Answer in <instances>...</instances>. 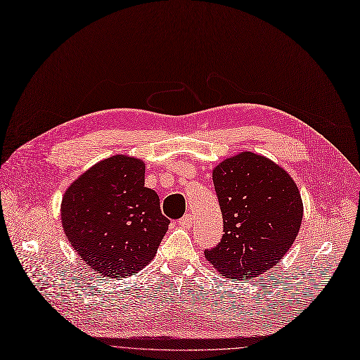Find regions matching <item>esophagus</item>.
Returning a JSON list of instances; mask_svg holds the SVG:
<instances>
[{"label": "esophagus", "instance_id": "34e87169", "mask_svg": "<svg viewBox=\"0 0 360 360\" xmlns=\"http://www.w3.org/2000/svg\"><path fill=\"white\" fill-rule=\"evenodd\" d=\"M178 224H179V227H182V229H191L193 227V217L190 214L185 215L184 218H181L178 221Z\"/></svg>", "mask_w": 360, "mask_h": 360}]
</instances>
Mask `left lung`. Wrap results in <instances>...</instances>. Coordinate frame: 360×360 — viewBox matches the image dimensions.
I'll return each instance as SVG.
<instances>
[{"label": "left lung", "mask_w": 360, "mask_h": 360, "mask_svg": "<svg viewBox=\"0 0 360 360\" xmlns=\"http://www.w3.org/2000/svg\"><path fill=\"white\" fill-rule=\"evenodd\" d=\"M224 219L221 242L205 250L219 274L257 277L283 258L302 221V200L288 172L270 158L240 153L212 172Z\"/></svg>", "instance_id": "obj_1"}]
</instances>
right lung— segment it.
<instances>
[{
	"instance_id": "right-lung-1",
	"label": "right lung",
	"mask_w": 360,
	"mask_h": 360,
	"mask_svg": "<svg viewBox=\"0 0 360 360\" xmlns=\"http://www.w3.org/2000/svg\"><path fill=\"white\" fill-rule=\"evenodd\" d=\"M145 163L124 154L91 166L65 191L63 231L89 267L103 277H126L157 254L169 219L145 187Z\"/></svg>"
}]
</instances>
